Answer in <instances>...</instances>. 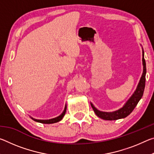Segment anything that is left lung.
Here are the masks:
<instances>
[{
    "label": "left lung",
    "mask_w": 154,
    "mask_h": 154,
    "mask_svg": "<svg viewBox=\"0 0 154 154\" xmlns=\"http://www.w3.org/2000/svg\"><path fill=\"white\" fill-rule=\"evenodd\" d=\"M143 51V73L140 77V81L138 85L135 90L134 92L132 94V95L130 96V98L127 100V102L124 104V106H122L118 110H116L112 112H105L99 111L98 109H96L92 103H90L91 106L93 109L94 111L96 113L98 118H100L105 120H116V119L125 118L126 117L132 113V111L134 110L135 106L137 105L138 103L139 102L140 98H142L143 92H144V89L145 86V75H146V63L144 58V51L142 48Z\"/></svg>",
    "instance_id": "left-lung-1"
}]
</instances>
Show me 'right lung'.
I'll return each mask as SVG.
<instances>
[{
	"instance_id": "1",
	"label": "right lung",
	"mask_w": 154,
	"mask_h": 154,
	"mask_svg": "<svg viewBox=\"0 0 154 154\" xmlns=\"http://www.w3.org/2000/svg\"><path fill=\"white\" fill-rule=\"evenodd\" d=\"M66 105H65L64 109L62 113L59 116L56 117V118H52V119H35L30 117L34 121L39 122V123H42V124H54V123H56V122H58L60 120H62V119L63 118V117L64 116L65 113H66Z\"/></svg>"
}]
</instances>
